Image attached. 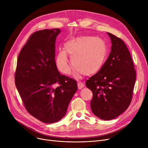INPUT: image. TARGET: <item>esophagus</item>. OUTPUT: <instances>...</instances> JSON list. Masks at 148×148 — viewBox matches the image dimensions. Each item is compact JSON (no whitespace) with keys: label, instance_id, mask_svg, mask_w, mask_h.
<instances>
[{"label":"esophagus","instance_id":"esophagus-1","mask_svg":"<svg viewBox=\"0 0 148 148\" xmlns=\"http://www.w3.org/2000/svg\"><path fill=\"white\" fill-rule=\"evenodd\" d=\"M77 86H78L79 89H81L84 87V84L82 82H78L77 83Z\"/></svg>","mask_w":148,"mask_h":148}]
</instances>
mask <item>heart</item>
<instances>
[{
    "label": "heart",
    "mask_w": 148,
    "mask_h": 148,
    "mask_svg": "<svg viewBox=\"0 0 148 148\" xmlns=\"http://www.w3.org/2000/svg\"><path fill=\"white\" fill-rule=\"evenodd\" d=\"M64 51H60L56 64L59 71L65 74L71 71L66 53L71 56L75 67L77 76L92 75L98 73L103 66L108 54V47L103 39L89 35H80L66 41Z\"/></svg>",
    "instance_id": "heart-1"
}]
</instances>
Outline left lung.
I'll return each instance as SVG.
<instances>
[{
  "label": "left lung",
  "mask_w": 148,
  "mask_h": 148,
  "mask_svg": "<svg viewBox=\"0 0 148 148\" xmlns=\"http://www.w3.org/2000/svg\"><path fill=\"white\" fill-rule=\"evenodd\" d=\"M111 52L100 71L86 82L92 92L91 110L105 121L118 117L129 107L136 79L131 54L121 38L110 34Z\"/></svg>",
  "instance_id": "8db88e82"
}]
</instances>
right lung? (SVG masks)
<instances>
[{"label":"right lung","instance_id":"obj_1","mask_svg":"<svg viewBox=\"0 0 148 148\" xmlns=\"http://www.w3.org/2000/svg\"><path fill=\"white\" fill-rule=\"evenodd\" d=\"M59 33V29H53L31 35L20 52L15 73V86L26 110L47 123L64 117L77 90V82L57 68L55 44Z\"/></svg>","mask_w":148,"mask_h":148}]
</instances>
